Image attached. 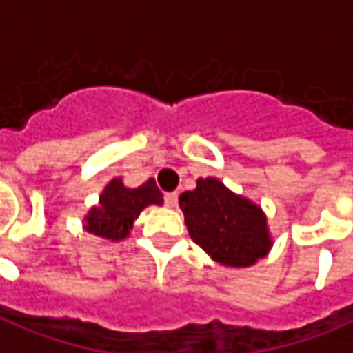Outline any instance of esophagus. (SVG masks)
Instances as JSON below:
<instances>
[{"label": "esophagus", "mask_w": 353, "mask_h": 353, "mask_svg": "<svg viewBox=\"0 0 353 353\" xmlns=\"http://www.w3.org/2000/svg\"><path fill=\"white\" fill-rule=\"evenodd\" d=\"M164 203H166L168 208H174L177 203V192H166V194H164Z\"/></svg>", "instance_id": "obj_1"}]
</instances>
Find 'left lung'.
<instances>
[{
	"mask_svg": "<svg viewBox=\"0 0 353 353\" xmlns=\"http://www.w3.org/2000/svg\"><path fill=\"white\" fill-rule=\"evenodd\" d=\"M179 205L190 239L219 263L247 268L268 254L271 241L262 210L219 179L200 177L196 189L179 196Z\"/></svg>",
	"mask_w": 353,
	"mask_h": 353,
	"instance_id": "left-lung-1",
	"label": "left lung"
}]
</instances>
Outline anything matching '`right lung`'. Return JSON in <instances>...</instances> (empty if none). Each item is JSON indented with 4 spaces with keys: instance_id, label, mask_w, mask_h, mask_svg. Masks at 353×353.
<instances>
[{
    "instance_id": "1",
    "label": "right lung",
    "mask_w": 353,
    "mask_h": 353,
    "mask_svg": "<svg viewBox=\"0 0 353 353\" xmlns=\"http://www.w3.org/2000/svg\"><path fill=\"white\" fill-rule=\"evenodd\" d=\"M101 205L85 216V228L104 239H123L132 228V221L150 203H163V194L155 179H148L137 189H127L121 179H112L101 194Z\"/></svg>"
}]
</instances>
